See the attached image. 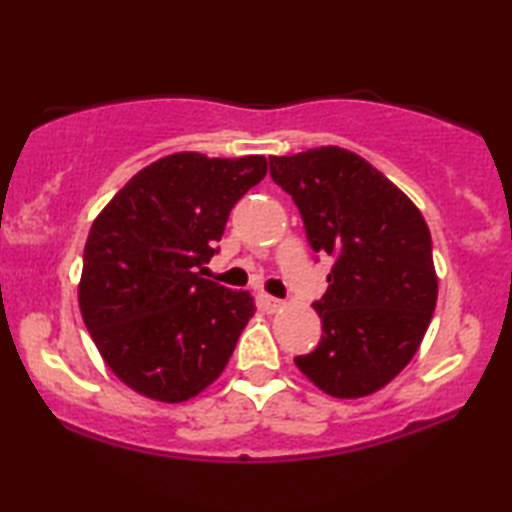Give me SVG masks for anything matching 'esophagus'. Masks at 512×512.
<instances>
[{
	"mask_svg": "<svg viewBox=\"0 0 512 512\" xmlns=\"http://www.w3.org/2000/svg\"><path fill=\"white\" fill-rule=\"evenodd\" d=\"M258 300H261V307L265 312H277V310H282V300L279 298H272V296H268V293H261V296H258Z\"/></svg>",
	"mask_w": 512,
	"mask_h": 512,
	"instance_id": "esophagus-1",
	"label": "esophagus"
}]
</instances>
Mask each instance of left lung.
<instances>
[{"label":"left lung","mask_w":512,"mask_h":512,"mask_svg":"<svg viewBox=\"0 0 512 512\" xmlns=\"http://www.w3.org/2000/svg\"><path fill=\"white\" fill-rule=\"evenodd\" d=\"M270 177L296 202L314 254L333 258L314 303L324 333L293 361L328 396L375 394L417 354L436 310L429 226L401 188L340 146L270 156Z\"/></svg>","instance_id":"obj_1"}]
</instances>
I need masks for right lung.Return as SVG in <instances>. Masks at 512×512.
<instances>
[{
    "instance_id": "add662e5",
    "label": "right lung",
    "mask_w": 512,
    "mask_h": 512,
    "mask_svg": "<svg viewBox=\"0 0 512 512\" xmlns=\"http://www.w3.org/2000/svg\"><path fill=\"white\" fill-rule=\"evenodd\" d=\"M265 172L263 156L172 153L139 170L95 219L83 249V324L137 394L188 401L233 356L254 298L202 270L230 209Z\"/></svg>"
}]
</instances>
